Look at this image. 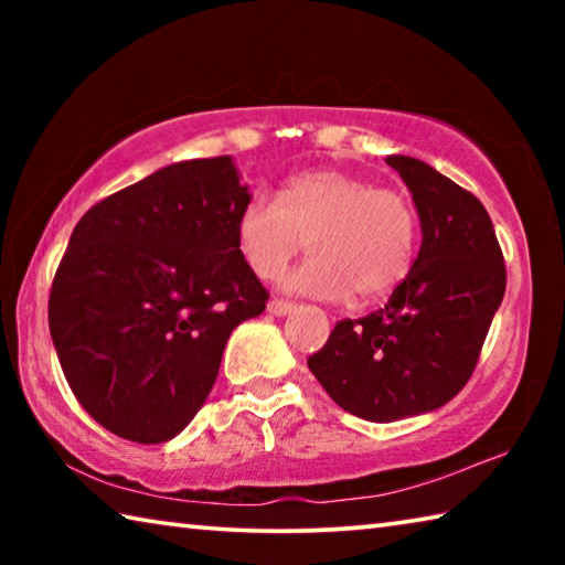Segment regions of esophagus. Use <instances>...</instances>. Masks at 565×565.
I'll return each instance as SVG.
<instances>
[{
    "label": "esophagus",
    "mask_w": 565,
    "mask_h": 565,
    "mask_svg": "<svg viewBox=\"0 0 565 565\" xmlns=\"http://www.w3.org/2000/svg\"><path fill=\"white\" fill-rule=\"evenodd\" d=\"M266 309H269V313H274V317H284V313H289L294 309V303L284 299H271L266 303Z\"/></svg>",
    "instance_id": "34e87169"
}]
</instances>
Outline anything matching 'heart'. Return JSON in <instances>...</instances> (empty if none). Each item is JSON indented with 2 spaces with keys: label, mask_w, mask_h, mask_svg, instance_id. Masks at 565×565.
I'll return each mask as SVG.
<instances>
[{
  "label": "heart",
  "mask_w": 565,
  "mask_h": 565,
  "mask_svg": "<svg viewBox=\"0 0 565 565\" xmlns=\"http://www.w3.org/2000/svg\"><path fill=\"white\" fill-rule=\"evenodd\" d=\"M236 242L262 279L281 276L309 242L313 256L286 276V289L329 301L351 291L376 299L414 264L418 212L406 191L339 169H311L286 181L276 199H248Z\"/></svg>",
  "instance_id": "1"
}]
</instances>
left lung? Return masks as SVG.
Segmentation results:
<instances>
[{
  "mask_svg": "<svg viewBox=\"0 0 565 565\" xmlns=\"http://www.w3.org/2000/svg\"><path fill=\"white\" fill-rule=\"evenodd\" d=\"M420 218L414 266L384 309L339 321L311 374L349 414L388 424L451 401L471 379L505 291L503 252L478 199L411 157H386Z\"/></svg>",
  "mask_w": 565,
  "mask_h": 565,
  "instance_id": "1",
  "label": "left lung"
}]
</instances>
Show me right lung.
I'll use <instances>...</instances> for the list:
<instances>
[{
  "instance_id": "1",
  "label": "right lung",
  "mask_w": 565,
  "mask_h": 565,
  "mask_svg": "<svg viewBox=\"0 0 565 565\" xmlns=\"http://www.w3.org/2000/svg\"><path fill=\"white\" fill-rule=\"evenodd\" d=\"M232 157L179 161L94 204L50 291V331L82 408L164 444L212 391L232 331L269 291L238 252L248 202Z\"/></svg>"
}]
</instances>
